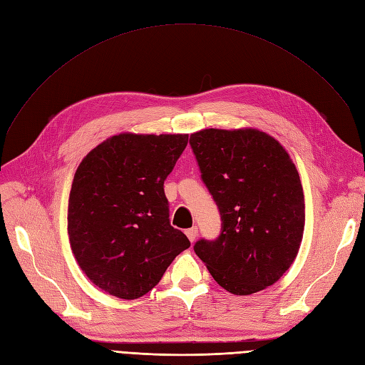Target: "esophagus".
<instances>
[{
  "instance_id": "34e87169",
  "label": "esophagus",
  "mask_w": 365,
  "mask_h": 365,
  "mask_svg": "<svg viewBox=\"0 0 365 365\" xmlns=\"http://www.w3.org/2000/svg\"><path fill=\"white\" fill-rule=\"evenodd\" d=\"M185 235L188 237V240L193 243L196 240V237H197V228H196V226H193V228H190V230H187Z\"/></svg>"
}]
</instances>
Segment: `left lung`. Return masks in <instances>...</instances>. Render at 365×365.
Here are the masks:
<instances>
[{
	"label": "left lung",
	"instance_id": "obj_1",
	"mask_svg": "<svg viewBox=\"0 0 365 365\" xmlns=\"http://www.w3.org/2000/svg\"><path fill=\"white\" fill-rule=\"evenodd\" d=\"M190 145L222 217L220 235L196 242V255L232 294L273 285L290 269L304 237V188L293 160L255 128L200 130Z\"/></svg>",
	"mask_w": 365,
	"mask_h": 365
}]
</instances>
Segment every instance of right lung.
<instances>
[{
	"instance_id": "obj_1",
	"label": "right lung",
	"mask_w": 365,
	"mask_h": 365,
	"mask_svg": "<svg viewBox=\"0 0 365 365\" xmlns=\"http://www.w3.org/2000/svg\"><path fill=\"white\" fill-rule=\"evenodd\" d=\"M187 134L122 133L99 143L73 175L68 234L80 269L103 292L139 299L190 247L169 222L165 180Z\"/></svg>"
}]
</instances>
